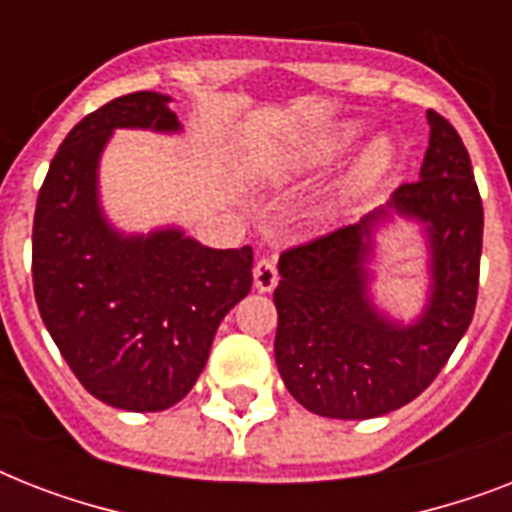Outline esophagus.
<instances>
[{
	"mask_svg": "<svg viewBox=\"0 0 512 512\" xmlns=\"http://www.w3.org/2000/svg\"><path fill=\"white\" fill-rule=\"evenodd\" d=\"M252 276H255L257 292H271V289L279 284V271H276V263H273V260H268V257L257 260Z\"/></svg>",
	"mask_w": 512,
	"mask_h": 512,
	"instance_id": "esophagus-1",
	"label": "esophagus"
}]
</instances>
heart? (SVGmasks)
Returning <instances> with one entry per match:
<instances>
[{"label":"heart","mask_w":512,"mask_h":512,"mask_svg":"<svg viewBox=\"0 0 512 512\" xmlns=\"http://www.w3.org/2000/svg\"><path fill=\"white\" fill-rule=\"evenodd\" d=\"M358 138H361V127H356V124H348V127L329 132V135H321V138H313L311 143H305V146L289 151L287 156H281L279 162H276V175L292 177L300 175V172L327 167L335 159H340ZM390 164H393V146H390V140H374L372 146L366 148V154L361 156L356 175L377 177L388 170Z\"/></svg>","instance_id":"heart-1"}]
</instances>
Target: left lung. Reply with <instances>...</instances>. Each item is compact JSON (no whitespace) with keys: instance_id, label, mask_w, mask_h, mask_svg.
<instances>
[{"instance_id":"8db88e82","label":"left lung","mask_w":512,"mask_h":512,"mask_svg":"<svg viewBox=\"0 0 512 512\" xmlns=\"http://www.w3.org/2000/svg\"><path fill=\"white\" fill-rule=\"evenodd\" d=\"M420 180L398 185L358 223L279 257L276 366L287 390L321 417L369 420L414 401L468 332L478 297L484 207L470 156L444 116L428 111ZM406 219L429 252V300L418 319L373 303L376 233Z\"/></svg>"}]
</instances>
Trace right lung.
Here are the masks:
<instances>
[{
  "instance_id": "obj_1",
  "label": "right lung",
  "mask_w": 512,
  "mask_h": 512,
  "mask_svg": "<svg viewBox=\"0 0 512 512\" xmlns=\"http://www.w3.org/2000/svg\"><path fill=\"white\" fill-rule=\"evenodd\" d=\"M162 92H132L84 116L36 199L34 295L47 332L92 396L164 412L199 380L225 313L252 287V247L212 249L164 225L119 231L100 204V156L116 130L177 135Z\"/></svg>"
}]
</instances>
